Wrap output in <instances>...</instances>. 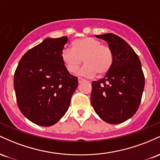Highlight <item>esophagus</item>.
<instances>
[{
    "label": "esophagus",
    "instance_id": "obj_1",
    "mask_svg": "<svg viewBox=\"0 0 160 160\" xmlns=\"http://www.w3.org/2000/svg\"><path fill=\"white\" fill-rule=\"evenodd\" d=\"M84 79L82 78H78V82L79 83H80V82H82V81H84Z\"/></svg>",
    "mask_w": 160,
    "mask_h": 160
}]
</instances>
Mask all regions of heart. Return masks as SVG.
<instances>
[{
	"label": "heart",
	"mask_w": 160,
	"mask_h": 160,
	"mask_svg": "<svg viewBox=\"0 0 160 160\" xmlns=\"http://www.w3.org/2000/svg\"><path fill=\"white\" fill-rule=\"evenodd\" d=\"M72 44L73 49L64 48L61 52L62 62L70 73L77 72L82 61L85 65L78 74L87 78L94 77L97 73L99 75L105 74L111 68L113 52L98 40L86 37L74 40Z\"/></svg>",
	"instance_id": "1"
}]
</instances>
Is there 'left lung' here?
Returning <instances> with one entry per match:
<instances>
[{
	"label": "left lung",
	"mask_w": 160,
	"mask_h": 160,
	"mask_svg": "<svg viewBox=\"0 0 160 160\" xmlns=\"http://www.w3.org/2000/svg\"><path fill=\"white\" fill-rule=\"evenodd\" d=\"M95 37L108 43L113 62L104 78L92 82L91 103L102 120L119 124L131 118L140 105L144 88L141 61L120 37L111 33Z\"/></svg>",
	"instance_id": "8db88e82"
}]
</instances>
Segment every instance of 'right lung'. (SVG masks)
I'll return each mask as SVG.
<instances>
[{
    "instance_id": "obj_1",
    "label": "right lung",
    "mask_w": 160,
    "mask_h": 160,
    "mask_svg": "<svg viewBox=\"0 0 160 160\" xmlns=\"http://www.w3.org/2000/svg\"><path fill=\"white\" fill-rule=\"evenodd\" d=\"M67 37L46 38L22 57L14 74L18 107L38 126L56 123L68 109L78 86L77 77L66 68L61 52Z\"/></svg>"
}]
</instances>
